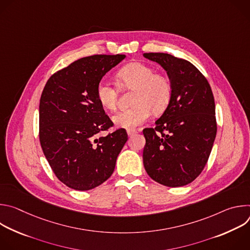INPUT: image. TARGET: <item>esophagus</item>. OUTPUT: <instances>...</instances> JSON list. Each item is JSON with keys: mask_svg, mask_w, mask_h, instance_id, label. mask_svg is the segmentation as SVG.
Returning <instances> with one entry per match:
<instances>
[{"mask_svg": "<svg viewBox=\"0 0 250 250\" xmlns=\"http://www.w3.org/2000/svg\"><path fill=\"white\" fill-rule=\"evenodd\" d=\"M137 131L135 130V129H131V128H129V129H127V134H128V136H131V135H133V134H135Z\"/></svg>", "mask_w": 250, "mask_h": 250, "instance_id": "esophagus-1", "label": "esophagus"}]
</instances>
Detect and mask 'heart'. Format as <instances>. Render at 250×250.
Here are the masks:
<instances>
[{
    "instance_id": "obj_1",
    "label": "heart",
    "mask_w": 250,
    "mask_h": 250,
    "mask_svg": "<svg viewBox=\"0 0 250 250\" xmlns=\"http://www.w3.org/2000/svg\"><path fill=\"white\" fill-rule=\"evenodd\" d=\"M120 83L124 88L134 89L133 106L117 113L113 122L121 127L133 128L145 123L153 114L166 110L172 98V84L149 65L133 62L123 67L118 73ZM99 103L108 110H115L118 104V90L109 80H101L96 88Z\"/></svg>"
}]
</instances>
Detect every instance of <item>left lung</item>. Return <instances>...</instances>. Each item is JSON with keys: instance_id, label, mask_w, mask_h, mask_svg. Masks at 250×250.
Returning <instances> with one entry per match:
<instances>
[{"instance_id": "obj_1", "label": "left lung", "mask_w": 250, "mask_h": 250, "mask_svg": "<svg viewBox=\"0 0 250 250\" xmlns=\"http://www.w3.org/2000/svg\"><path fill=\"white\" fill-rule=\"evenodd\" d=\"M160 64L172 84V98L155 127L144 129V165L151 179L181 187L201 174L217 134L216 105L206 77L189 61L168 53H145Z\"/></svg>"}]
</instances>
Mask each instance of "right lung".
Listing matches in <instances>:
<instances>
[{
  "instance_id": "right-lung-1",
  "label": "right lung",
  "mask_w": 250,
  "mask_h": 250,
  "mask_svg": "<svg viewBox=\"0 0 250 250\" xmlns=\"http://www.w3.org/2000/svg\"><path fill=\"white\" fill-rule=\"evenodd\" d=\"M124 54L92 55L57 71L46 82L40 102V141L58 179L87 191L108 180L127 140L124 128L97 138L113 123L96 96L106 72Z\"/></svg>"
}]
</instances>
